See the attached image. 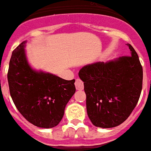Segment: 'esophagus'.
I'll list each match as a JSON object with an SVG mask.
<instances>
[{
	"mask_svg": "<svg viewBox=\"0 0 151 151\" xmlns=\"http://www.w3.org/2000/svg\"><path fill=\"white\" fill-rule=\"evenodd\" d=\"M75 85L77 90H83V82L80 79H76L75 82Z\"/></svg>",
	"mask_w": 151,
	"mask_h": 151,
	"instance_id": "1",
	"label": "esophagus"
}]
</instances>
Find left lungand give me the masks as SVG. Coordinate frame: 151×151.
I'll return each mask as SVG.
<instances>
[{"mask_svg": "<svg viewBox=\"0 0 151 151\" xmlns=\"http://www.w3.org/2000/svg\"><path fill=\"white\" fill-rule=\"evenodd\" d=\"M108 63L87 65L79 71L86 94L87 113L95 126L113 128L131 114L140 97L143 71L137 52Z\"/></svg>", "mask_w": 151, "mask_h": 151, "instance_id": "1", "label": "left lung"}]
</instances>
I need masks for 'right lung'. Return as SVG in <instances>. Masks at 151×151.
<instances>
[{"instance_id":"right-lung-1","label":"right lung","mask_w":151,"mask_h":151,"mask_svg":"<svg viewBox=\"0 0 151 151\" xmlns=\"http://www.w3.org/2000/svg\"><path fill=\"white\" fill-rule=\"evenodd\" d=\"M25 44L22 42L14 49L9 61L10 96L28 122L41 128H53L62 120L65 107L76 92L75 80L34 71L26 60Z\"/></svg>"}]
</instances>
